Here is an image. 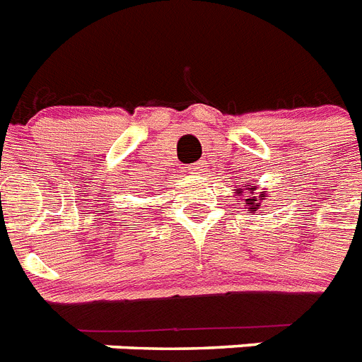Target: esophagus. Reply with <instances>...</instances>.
<instances>
[{
    "instance_id": "1",
    "label": "esophagus",
    "mask_w": 362,
    "mask_h": 362,
    "mask_svg": "<svg viewBox=\"0 0 362 362\" xmlns=\"http://www.w3.org/2000/svg\"><path fill=\"white\" fill-rule=\"evenodd\" d=\"M202 167H204V162L195 163V165H191V173H195V175H200V173H202Z\"/></svg>"
}]
</instances>
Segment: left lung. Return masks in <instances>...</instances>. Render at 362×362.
<instances>
[{
    "instance_id": "left-lung-1",
    "label": "left lung",
    "mask_w": 362,
    "mask_h": 362,
    "mask_svg": "<svg viewBox=\"0 0 362 362\" xmlns=\"http://www.w3.org/2000/svg\"><path fill=\"white\" fill-rule=\"evenodd\" d=\"M259 189V186H257V182H250L248 180L247 184H243V186H239L235 191V197H238V200H243V204L247 206V209L250 211V214H256V211H259V206L263 204L267 200V197H269V193L267 191H257ZM263 211V209H261Z\"/></svg>"
}]
</instances>
